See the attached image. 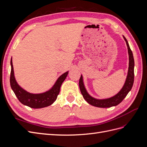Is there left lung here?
<instances>
[{"mask_svg":"<svg viewBox=\"0 0 147 147\" xmlns=\"http://www.w3.org/2000/svg\"><path fill=\"white\" fill-rule=\"evenodd\" d=\"M124 40L126 41V45L127 47L128 54H129V68H128V72L127 78L126 80L125 83L123 86L122 89L119 91L118 93L108 99H97L91 97L88 94L86 91L85 87H84L83 77L81 75L80 78L79 80V87L80 90L83 95V98L84 99L88 104H90L91 105L100 108H109L113 106H116L118 105L119 103H121L122 100L125 98V97L129 92L134 83V59L133 57L132 52L131 50V48L129 45V43L127 41L126 38L123 36Z\"/></svg>","mask_w":147,"mask_h":147,"instance_id":"8db88e82","label":"left lung"}]
</instances>
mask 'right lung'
<instances>
[{"label":"right lung","instance_id":"obj_1","mask_svg":"<svg viewBox=\"0 0 147 147\" xmlns=\"http://www.w3.org/2000/svg\"><path fill=\"white\" fill-rule=\"evenodd\" d=\"M10 64V82L12 90L21 104L33 109H41L51 105L56 100L60 91L61 84L65 80L69 73L66 72L61 75L50 90L40 94H32L25 91L17 83L14 75L12 59H11Z\"/></svg>","mask_w":147,"mask_h":147}]
</instances>
